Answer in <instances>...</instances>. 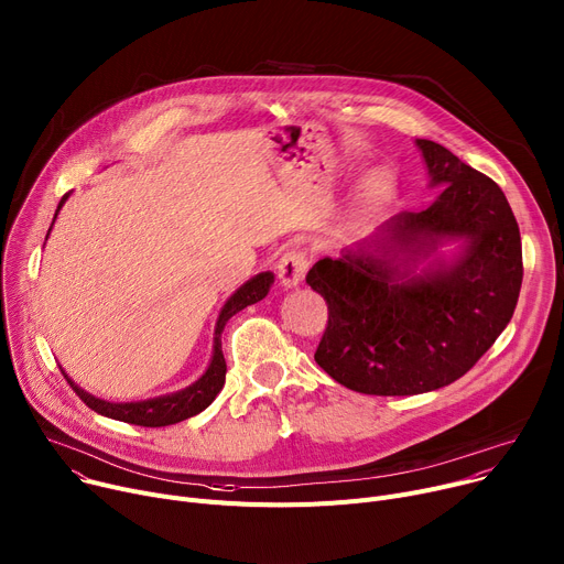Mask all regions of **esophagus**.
Segmentation results:
<instances>
[{
	"label": "esophagus",
	"instance_id": "obj_1",
	"mask_svg": "<svg viewBox=\"0 0 564 564\" xmlns=\"http://www.w3.org/2000/svg\"><path fill=\"white\" fill-rule=\"evenodd\" d=\"M306 270H308V258L304 251H288L281 256L279 265H276V274H279V281L285 290L290 288H296L299 283L304 281L306 276Z\"/></svg>",
	"mask_w": 564,
	"mask_h": 564
}]
</instances>
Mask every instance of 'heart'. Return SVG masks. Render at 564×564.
I'll return each instance as SVG.
<instances>
[{
	"label": "heart",
	"instance_id": "b5f03b06",
	"mask_svg": "<svg viewBox=\"0 0 564 564\" xmlns=\"http://www.w3.org/2000/svg\"><path fill=\"white\" fill-rule=\"evenodd\" d=\"M390 191V181L386 176H373L367 185V191L362 195V204H371V202H379L381 197H386Z\"/></svg>",
	"mask_w": 564,
	"mask_h": 564
}]
</instances>
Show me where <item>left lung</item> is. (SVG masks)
Instances as JSON below:
<instances>
[{
	"label": "left lung",
	"mask_w": 564,
	"mask_h": 564,
	"mask_svg": "<svg viewBox=\"0 0 564 564\" xmlns=\"http://www.w3.org/2000/svg\"><path fill=\"white\" fill-rule=\"evenodd\" d=\"M415 144L429 185L442 187L435 202L390 217L306 276L328 304L315 360L362 394H422L458 381L508 326L521 290V238L501 187L446 147ZM454 241L457 253L442 254Z\"/></svg>",
	"instance_id": "8db88e82"
}]
</instances>
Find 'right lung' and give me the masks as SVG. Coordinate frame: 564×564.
I'll return each instance as SVG.
<instances>
[{
    "label": "right lung",
    "mask_w": 564,
    "mask_h": 564,
    "mask_svg": "<svg viewBox=\"0 0 564 564\" xmlns=\"http://www.w3.org/2000/svg\"><path fill=\"white\" fill-rule=\"evenodd\" d=\"M69 193L63 195L58 210L63 208V204L67 202ZM54 215V219H56ZM54 224V221H52ZM52 231V229H50ZM50 236V234H47ZM274 283V274L272 272H260L256 276H251L247 283H242L229 299L227 304L221 306L217 324H215V333H213V356L210 362L206 367V371L202 377L178 392H170V394H161L154 399H144V401H127V403H112V401H104L99 397H93L90 392L82 390L77 383H74L65 369L63 377L67 379V383L72 386V390L82 397V401L93 408L95 412L110 420L118 422H127V424H135V426H149V429H159V426H170V424H178L187 417L199 415L202 410H206L215 397L219 394V390L224 388V379H227V362H224V354H221V330L227 326V322L240 313L242 308L258 304L260 299H265L270 288Z\"/></svg>",
    "instance_id": "add662e5"
}]
</instances>
